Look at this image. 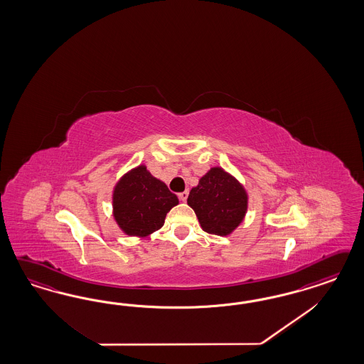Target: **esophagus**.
I'll return each mask as SVG.
<instances>
[{"label": "esophagus", "mask_w": 364, "mask_h": 364, "mask_svg": "<svg viewBox=\"0 0 364 364\" xmlns=\"http://www.w3.org/2000/svg\"><path fill=\"white\" fill-rule=\"evenodd\" d=\"M178 198H180L181 201H187L188 191H184V192H180V193H178Z\"/></svg>", "instance_id": "esophagus-1"}]
</instances>
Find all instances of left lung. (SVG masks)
<instances>
[{"mask_svg": "<svg viewBox=\"0 0 364 364\" xmlns=\"http://www.w3.org/2000/svg\"><path fill=\"white\" fill-rule=\"evenodd\" d=\"M201 230L228 236L242 224L248 210V193L242 183L221 166H212L192 188L187 200Z\"/></svg>", "mask_w": 364, "mask_h": 364, "instance_id": "1", "label": "left lung"}]
</instances>
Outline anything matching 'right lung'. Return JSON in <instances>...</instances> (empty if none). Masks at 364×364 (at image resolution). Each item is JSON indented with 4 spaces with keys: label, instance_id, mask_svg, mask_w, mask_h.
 I'll list each match as a JSON object with an SVG mask.
<instances>
[{
    "label": "right lung",
    "instance_id": "add662e5",
    "mask_svg": "<svg viewBox=\"0 0 364 364\" xmlns=\"http://www.w3.org/2000/svg\"><path fill=\"white\" fill-rule=\"evenodd\" d=\"M178 198L141 164L124 173L112 193V213L125 235L146 237L164 225Z\"/></svg>",
    "mask_w": 364,
    "mask_h": 364
}]
</instances>
